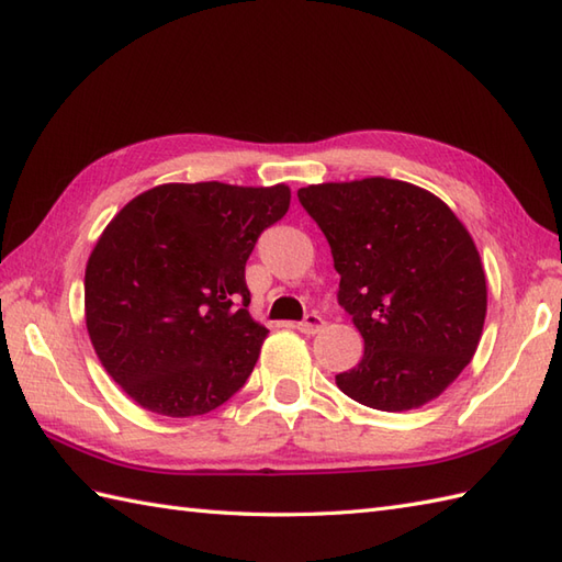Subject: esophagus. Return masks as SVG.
<instances>
[{
	"instance_id": "obj_1",
	"label": "esophagus",
	"mask_w": 562,
	"mask_h": 562,
	"mask_svg": "<svg viewBox=\"0 0 562 562\" xmlns=\"http://www.w3.org/2000/svg\"><path fill=\"white\" fill-rule=\"evenodd\" d=\"M323 323L325 321L318 316V313H308V316L302 323H296V330L304 333V335H316L323 328Z\"/></svg>"
}]
</instances>
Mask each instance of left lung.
<instances>
[{
  "label": "left lung",
  "instance_id": "obj_1",
  "mask_svg": "<svg viewBox=\"0 0 562 562\" xmlns=\"http://www.w3.org/2000/svg\"><path fill=\"white\" fill-rule=\"evenodd\" d=\"M340 272L337 302L363 337L337 387L381 412L416 409L458 378L481 340L486 276L467 227L438 195L369 177L299 189Z\"/></svg>",
  "mask_w": 562,
  "mask_h": 562
}]
</instances>
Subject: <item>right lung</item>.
Wrapping results in <instances>:
<instances>
[{
	"instance_id": "obj_1",
	"label": "right lung",
	"mask_w": 562,
	"mask_h": 562,
	"mask_svg": "<svg viewBox=\"0 0 562 562\" xmlns=\"http://www.w3.org/2000/svg\"><path fill=\"white\" fill-rule=\"evenodd\" d=\"M290 187L162 184L128 201L86 266V328L100 363L143 409L187 419L251 375L268 328L244 268Z\"/></svg>"
}]
</instances>
